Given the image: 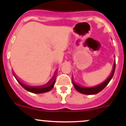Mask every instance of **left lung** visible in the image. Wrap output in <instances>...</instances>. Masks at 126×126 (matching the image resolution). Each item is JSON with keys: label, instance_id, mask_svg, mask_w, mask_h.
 <instances>
[{"label": "left lung", "instance_id": "1", "mask_svg": "<svg viewBox=\"0 0 126 126\" xmlns=\"http://www.w3.org/2000/svg\"><path fill=\"white\" fill-rule=\"evenodd\" d=\"M115 62H114V67L113 69H112V73H111L110 76L108 77L106 80H105L103 83H101V84L97 85V86H94V87L91 88H87V87H83V86H80V85H78L76 83H75L73 82V80H72V82H73V86L76 90L78 91L80 93L83 94L85 95H94V94H96L98 92H99L101 91L102 89L104 88L105 86H107L108 84L110 81L111 80L112 78L113 77V75L114 73V72H115Z\"/></svg>", "mask_w": 126, "mask_h": 126}]
</instances>
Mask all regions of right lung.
<instances>
[{"instance_id": "obj_1", "label": "right lung", "mask_w": 126, "mask_h": 126, "mask_svg": "<svg viewBox=\"0 0 126 126\" xmlns=\"http://www.w3.org/2000/svg\"><path fill=\"white\" fill-rule=\"evenodd\" d=\"M15 78L17 80V81L19 82V83L24 89H26L27 91H29V92L35 94L44 93V92H48V91L51 90V89H53V88L54 87L55 81H56V76H54L53 80H52L50 83H47V84L41 85V86H30V85L24 84L22 82H20L15 77Z\"/></svg>"}]
</instances>
